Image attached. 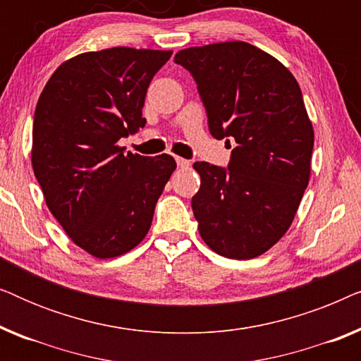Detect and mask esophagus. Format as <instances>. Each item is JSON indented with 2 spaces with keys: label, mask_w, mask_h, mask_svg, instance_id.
<instances>
[{
  "label": "esophagus",
  "mask_w": 361,
  "mask_h": 361,
  "mask_svg": "<svg viewBox=\"0 0 361 361\" xmlns=\"http://www.w3.org/2000/svg\"><path fill=\"white\" fill-rule=\"evenodd\" d=\"M176 162H177V166L180 167V169H187V167L190 166V161L184 159V157H176Z\"/></svg>",
  "instance_id": "34e87169"
}]
</instances>
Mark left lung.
I'll return each mask as SVG.
<instances>
[{"mask_svg":"<svg viewBox=\"0 0 361 361\" xmlns=\"http://www.w3.org/2000/svg\"><path fill=\"white\" fill-rule=\"evenodd\" d=\"M174 62L197 82L212 136L235 142L228 169L194 164L199 233L216 255L256 258L289 230L309 184L314 128L299 83L243 41L184 49Z\"/></svg>","mask_w":361,"mask_h":361,"instance_id":"8db88e82","label":"left lung"}]
</instances>
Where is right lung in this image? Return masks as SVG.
I'll return each mask as SVG.
<instances>
[{"label": "right lung", "mask_w": 361, "mask_h": 361, "mask_svg": "<svg viewBox=\"0 0 361 361\" xmlns=\"http://www.w3.org/2000/svg\"><path fill=\"white\" fill-rule=\"evenodd\" d=\"M171 56L133 47L78 54L57 67L39 97L34 176L63 231L98 259L125 255L145 240L176 171L169 154H125L118 145L146 125L147 87Z\"/></svg>", "instance_id": "add662e5"}]
</instances>
